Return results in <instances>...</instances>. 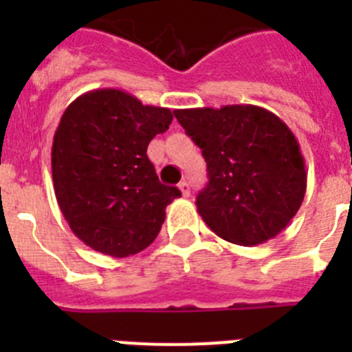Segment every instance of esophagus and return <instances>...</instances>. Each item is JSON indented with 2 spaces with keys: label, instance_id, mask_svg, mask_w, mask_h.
Listing matches in <instances>:
<instances>
[{
  "label": "esophagus",
  "instance_id": "1",
  "mask_svg": "<svg viewBox=\"0 0 352 352\" xmlns=\"http://www.w3.org/2000/svg\"><path fill=\"white\" fill-rule=\"evenodd\" d=\"M178 186H179V190H182V194L185 195V197H188V195H190V185H188V183L182 182Z\"/></svg>",
  "mask_w": 352,
  "mask_h": 352
}]
</instances>
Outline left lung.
<instances>
[{
  "instance_id": "obj_1",
  "label": "left lung",
  "mask_w": 352,
  "mask_h": 352,
  "mask_svg": "<svg viewBox=\"0 0 352 352\" xmlns=\"http://www.w3.org/2000/svg\"><path fill=\"white\" fill-rule=\"evenodd\" d=\"M174 116L203 149L210 182L195 206L211 231L245 247L284 231L307 190L305 158L284 121L248 104L176 109Z\"/></svg>"
}]
</instances>
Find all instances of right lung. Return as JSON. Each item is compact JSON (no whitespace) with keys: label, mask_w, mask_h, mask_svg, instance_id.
<instances>
[{"label":"right lung","mask_w":352,"mask_h":352,"mask_svg":"<svg viewBox=\"0 0 352 352\" xmlns=\"http://www.w3.org/2000/svg\"><path fill=\"white\" fill-rule=\"evenodd\" d=\"M167 107L121 89H93L65 109L52 141L54 194L72 232L105 256L129 257L155 241L182 192L162 185L149 141L169 129Z\"/></svg>","instance_id":"right-lung-1"}]
</instances>
